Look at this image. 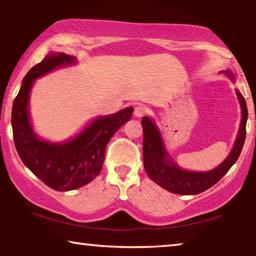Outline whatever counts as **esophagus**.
<instances>
[{
    "label": "esophagus",
    "mask_w": 256,
    "mask_h": 256,
    "mask_svg": "<svg viewBox=\"0 0 256 256\" xmlns=\"http://www.w3.org/2000/svg\"><path fill=\"white\" fill-rule=\"evenodd\" d=\"M134 114L136 117L140 118V117H142V116H145L146 114H148V108H146L145 105L139 104V105H137V106L134 108Z\"/></svg>",
    "instance_id": "esophagus-1"
}]
</instances>
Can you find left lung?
Here are the masks:
<instances>
[{"label": "left lung", "mask_w": 256, "mask_h": 256, "mask_svg": "<svg viewBox=\"0 0 256 256\" xmlns=\"http://www.w3.org/2000/svg\"><path fill=\"white\" fill-rule=\"evenodd\" d=\"M227 74L234 78L230 71ZM239 97L241 108H242V119L236 142L230 154L219 168L210 172H188L180 170L178 166L168 160L162 139L156 125L148 117L142 119V131H144V140H142V156H144V168L148 176L156 184L168 190V192L176 194H199L208 190L219 182L230 168L234 165L242 151L244 139H246V122L248 110L246 100L240 91H236Z\"/></svg>", "instance_id": "8db88e82"}]
</instances>
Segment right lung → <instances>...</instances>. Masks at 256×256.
I'll use <instances>...</instances> for the list:
<instances>
[{
  "label": "right lung",
  "instance_id": "add662e5",
  "mask_svg": "<svg viewBox=\"0 0 256 256\" xmlns=\"http://www.w3.org/2000/svg\"><path fill=\"white\" fill-rule=\"evenodd\" d=\"M74 57L66 54H50L28 71L12 104V137L23 164L50 188L71 190L86 185L102 171L105 148L116 132L132 117L134 108H126L117 114L100 117L80 136L66 144H50L40 140L29 122L28 100L36 78L66 64Z\"/></svg>",
  "mask_w": 256,
  "mask_h": 256
}]
</instances>
